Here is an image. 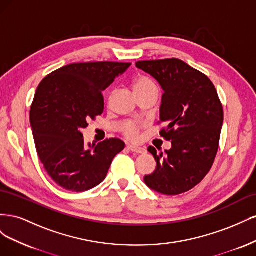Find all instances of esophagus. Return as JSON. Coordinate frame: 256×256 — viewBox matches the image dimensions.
I'll use <instances>...</instances> for the list:
<instances>
[{
    "label": "esophagus",
    "mask_w": 256,
    "mask_h": 256,
    "mask_svg": "<svg viewBox=\"0 0 256 256\" xmlns=\"http://www.w3.org/2000/svg\"><path fill=\"white\" fill-rule=\"evenodd\" d=\"M127 148L132 152H136V154H143L145 152V148H143V147H138V146H136V145H128Z\"/></svg>",
    "instance_id": "esophagus-1"
}]
</instances>
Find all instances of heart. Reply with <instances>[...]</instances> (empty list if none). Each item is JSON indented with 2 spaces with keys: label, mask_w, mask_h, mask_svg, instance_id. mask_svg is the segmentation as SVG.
<instances>
[{
  "label": "heart",
  "mask_w": 256,
  "mask_h": 256,
  "mask_svg": "<svg viewBox=\"0 0 256 256\" xmlns=\"http://www.w3.org/2000/svg\"><path fill=\"white\" fill-rule=\"evenodd\" d=\"M157 88L156 84H154V82L150 78H148V76H138V78H136L134 83V88L136 92H142V90H148V88ZM141 128H142V125H140V124L131 122L125 129V134L129 138H136L138 134V132H140Z\"/></svg>",
  "instance_id": "1"
}]
</instances>
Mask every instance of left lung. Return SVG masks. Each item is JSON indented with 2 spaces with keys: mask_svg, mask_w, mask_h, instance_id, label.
Instances as JSON below:
<instances>
[{
  "mask_svg": "<svg viewBox=\"0 0 256 256\" xmlns=\"http://www.w3.org/2000/svg\"><path fill=\"white\" fill-rule=\"evenodd\" d=\"M136 66L164 92L160 122L166 127L160 136L172 143L166 152L148 147L157 166L144 182L161 194H180L202 182L212 166L223 125L218 92L208 76L182 60H140Z\"/></svg>",
  "mask_w": 256,
  "mask_h": 256,
  "instance_id": "obj_1",
  "label": "left lung"
}]
</instances>
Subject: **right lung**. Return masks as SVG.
Masks as SVG:
<instances>
[{
  "label": "right lung",
  "mask_w": 256,
  "mask_h": 256,
  "mask_svg": "<svg viewBox=\"0 0 256 256\" xmlns=\"http://www.w3.org/2000/svg\"><path fill=\"white\" fill-rule=\"evenodd\" d=\"M130 63H76L51 72L38 85L30 112L36 150L54 182L72 192L92 189L114 157L125 148L120 138L85 145L81 130L102 114V90Z\"/></svg>",
  "instance_id": "obj_1"
}]
</instances>
